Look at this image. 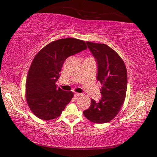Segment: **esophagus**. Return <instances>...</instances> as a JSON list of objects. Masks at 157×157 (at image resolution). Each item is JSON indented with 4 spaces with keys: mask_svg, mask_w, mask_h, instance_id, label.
Listing matches in <instances>:
<instances>
[{
    "mask_svg": "<svg viewBox=\"0 0 157 157\" xmlns=\"http://www.w3.org/2000/svg\"><path fill=\"white\" fill-rule=\"evenodd\" d=\"M75 96L76 97H79L82 96V94H80V93H77V92H75Z\"/></svg>",
    "mask_w": 157,
    "mask_h": 157,
    "instance_id": "1",
    "label": "esophagus"
}]
</instances>
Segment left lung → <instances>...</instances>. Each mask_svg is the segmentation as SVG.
Returning <instances> with one entry per match:
<instances>
[{
	"label": "left lung",
	"mask_w": 157,
	"mask_h": 157,
	"mask_svg": "<svg viewBox=\"0 0 157 157\" xmlns=\"http://www.w3.org/2000/svg\"><path fill=\"white\" fill-rule=\"evenodd\" d=\"M86 44L97 60V78L102 84V98L99 102L91 99V106L83 114L94 123H105L118 114L125 101L127 69L120 55L109 46L89 41Z\"/></svg>",
	"instance_id": "8db88e82"
}]
</instances>
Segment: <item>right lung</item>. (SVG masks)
<instances>
[{"label": "right lung", "mask_w": 157, "mask_h": 157, "mask_svg": "<svg viewBox=\"0 0 157 157\" xmlns=\"http://www.w3.org/2000/svg\"><path fill=\"white\" fill-rule=\"evenodd\" d=\"M87 48L83 40L60 39L44 46L32 60L26 82V100L32 112L43 120L58 117L74 97L57 87L64 61Z\"/></svg>", "instance_id": "add662e5"}]
</instances>
